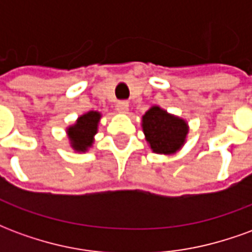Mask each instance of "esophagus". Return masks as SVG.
I'll list each match as a JSON object with an SVG mask.
<instances>
[{"label": "esophagus", "mask_w": 252, "mask_h": 252, "mask_svg": "<svg viewBox=\"0 0 252 252\" xmlns=\"http://www.w3.org/2000/svg\"><path fill=\"white\" fill-rule=\"evenodd\" d=\"M128 108H129V104L126 101H119L117 105H116V109L119 110L120 113H126L128 112Z\"/></svg>", "instance_id": "obj_1"}]
</instances>
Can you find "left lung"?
<instances>
[{
	"label": "left lung",
	"mask_w": 252,
	"mask_h": 252,
	"mask_svg": "<svg viewBox=\"0 0 252 252\" xmlns=\"http://www.w3.org/2000/svg\"><path fill=\"white\" fill-rule=\"evenodd\" d=\"M143 131L154 153L174 154L185 143L188 124L159 106H153L143 116Z\"/></svg>",
	"instance_id": "obj_1"
}]
</instances>
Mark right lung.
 I'll return each mask as SVG.
<instances>
[{
  "instance_id": "add662e5",
  "label": "right lung",
  "mask_w": 252,
  "mask_h": 252,
  "mask_svg": "<svg viewBox=\"0 0 252 252\" xmlns=\"http://www.w3.org/2000/svg\"><path fill=\"white\" fill-rule=\"evenodd\" d=\"M101 115L98 112H89L81 116L77 123L67 129L71 147L78 153H85L93 144L94 135L97 133V126Z\"/></svg>"
}]
</instances>
